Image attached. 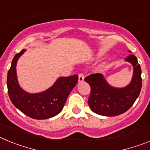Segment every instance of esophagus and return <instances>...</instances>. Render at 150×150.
<instances>
[{
	"label": "esophagus",
	"instance_id": "1",
	"mask_svg": "<svg viewBox=\"0 0 150 150\" xmlns=\"http://www.w3.org/2000/svg\"><path fill=\"white\" fill-rule=\"evenodd\" d=\"M83 80H84V75H83V74H79L78 82H79V83H81V82H83Z\"/></svg>",
	"mask_w": 150,
	"mask_h": 150
}]
</instances>
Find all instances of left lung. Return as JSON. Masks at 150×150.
<instances>
[{"label": "left lung", "mask_w": 150, "mask_h": 150, "mask_svg": "<svg viewBox=\"0 0 150 150\" xmlns=\"http://www.w3.org/2000/svg\"><path fill=\"white\" fill-rule=\"evenodd\" d=\"M125 62L133 66L132 81L125 87L112 86L101 74H91L85 78V81L91 87L88 104L91 110L97 114L105 116L122 114L138 98L142 87L141 68L135 55H129L125 59Z\"/></svg>", "instance_id": "obj_1"}]
</instances>
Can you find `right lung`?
I'll use <instances>...</instances> for the list:
<instances>
[{
	"mask_svg": "<svg viewBox=\"0 0 150 150\" xmlns=\"http://www.w3.org/2000/svg\"><path fill=\"white\" fill-rule=\"evenodd\" d=\"M22 50L12 61L7 74L8 95L13 105L24 114L35 120H46L56 116L62 110L67 97L78 81L77 75L57 79L48 89L39 93H29L18 84L16 64L25 52Z\"/></svg>",
	"mask_w": 150,
	"mask_h": 150,
	"instance_id": "obj_1",
	"label": "right lung"
}]
</instances>
